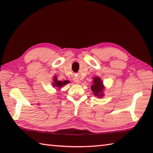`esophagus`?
<instances>
[{"label":"esophagus","instance_id":"1","mask_svg":"<svg viewBox=\"0 0 153 153\" xmlns=\"http://www.w3.org/2000/svg\"><path fill=\"white\" fill-rule=\"evenodd\" d=\"M74 82H75V83L79 84V83H80V80H79V79H76V80L74 81Z\"/></svg>","mask_w":153,"mask_h":153}]
</instances>
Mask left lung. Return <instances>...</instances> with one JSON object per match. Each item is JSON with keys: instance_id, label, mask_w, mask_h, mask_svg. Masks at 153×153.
<instances>
[{"instance_id": "1", "label": "left lung", "mask_w": 153, "mask_h": 153, "mask_svg": "<svg viewBox=\"0 0 153 153\" xmlns=\"http://www.w3.org/2000/svg\"><path fill=\"white\" fill-rule=\"evenodd\" d=\"M93 85L91 87L92 91L95 96H97L98 97H102L104 96L103 90H104V85L102 82L101 79L99 77H95L93 79Z\"/></svg>"}]
</instances>
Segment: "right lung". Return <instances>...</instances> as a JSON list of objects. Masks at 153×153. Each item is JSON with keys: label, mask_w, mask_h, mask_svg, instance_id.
Returning <instances> with one entry per match:
<instances>
[{"label": "right lung", "mask_w": 153, "mask_h": 153, "mask_svg": "<svg viewBox=\"0 0 153 153\" xmlns=\"http://www.w3.org/2000/svg\"><path fill=\"white\" fill-rule=\"evenodd\" d=\"M53 86L54 87H57L58 89H60L62 87H63L64 85H66V84L69 83L68 81H63V82H62V81H58L56 78V76H54V78H53Z\"/></svg>", "instance_id": "add662e5"}]
</instances>
